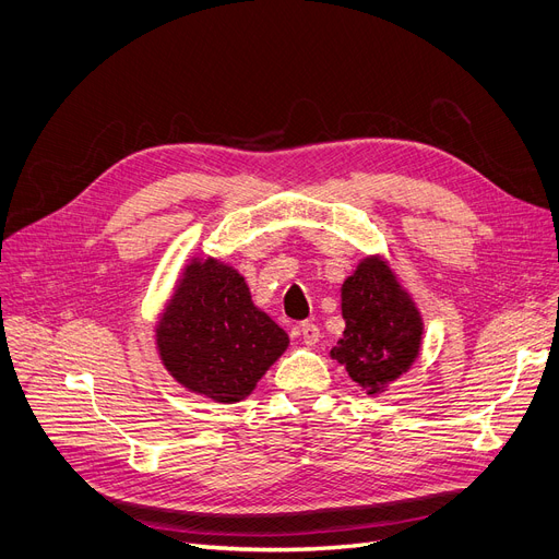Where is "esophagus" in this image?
<instances>
[{
    "label": "esophagus",
    "mask_w": 559,
    "mask_h": 559,
    "mask_svg": "<svg viewBox=\"0 0 559 559\" xmlns=\"http://www.w3.org/2000/svg\"><path fill=\"white\" fill-rule=\"evenodd\" d=\"M298 334H300L302 342H305L307 346H314V344L321 340V330H319L314 323H300Z\"/></svg>",
    "instance_id": "1"
}]
</instances>
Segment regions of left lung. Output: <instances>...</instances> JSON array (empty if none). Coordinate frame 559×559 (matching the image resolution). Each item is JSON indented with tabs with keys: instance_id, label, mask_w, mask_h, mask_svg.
I'll return each instance as SVG.
<instances>
[{
	"instance_id": "8db88e82",
	"label": "left lung",
	"mask_w": 559,
	"mask_h": 559,
	"mask_svg": "<svg viewBox=\"0 0 559 559\" xmlns=\"http://www.w3.org/2000/svg\"><path fill=\"white\" fill-rule=\"evenodd\" d=\"M344 337L332 357L369 394L408 371L419 353L421 319L381 259H365L342 286Z\"/></svg>"
}]
</instances>
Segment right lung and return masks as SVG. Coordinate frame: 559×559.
Returning a JSON list of instances; mask_svg holds the SVG:
<instances>
[{"mask_svg": "<svg viewBox=\"0 0 559 559\" xmlns=\"http://www.w3.org/2000/svg\"><path fill=\"white\" fill-rule=\"evenodd\" d=\"M288 346L286 332L252 305L234 267L192 261L158 328L167 371L219 404L248 396Z\"/></svg>", "mask_w": 559, "mask_h": 559, "instance_id": "1", "label": "right lung"}]
</instances>
